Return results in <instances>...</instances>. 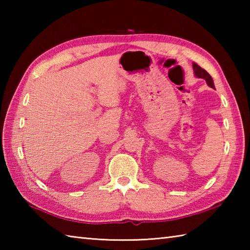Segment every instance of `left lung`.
Listing matches in <instances>:
<instances>
[{
	"label": "left lung",
	"instance_id": "8db88e82",
	"mask_svg": "<svg viewBox=\"0 0 250 250\" xmlns=\"http://www.w3.org/2000/svg\"><path fill=\"white\" fill-rule=\"evenodd\" d=\"M193 70H194V74H195V76L196 77H199V78H203V79H205L206 81V83H207V84H208V86L210 87V88H214L215 89V86H214V82H213V78H211V76L209 75L208 73H207L204 68H202L201 66H199L198 64H196V63H193Z\"/></svg>",
	"mask_w": 250,
	"mask_h": 250
}]
</instances>
